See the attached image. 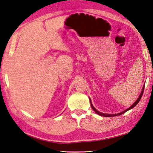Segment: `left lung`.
I'll list each match as a JSON object with an SVG mask.
<instances>
[{"mask_svg": "<svg viewBox=\"0 0 153 153\" xmlns=\"http://www.w3.org/2000/svg\"><path fill=\"white\" fill-rule=\"evenodd\" d=\"M144 87L145 86H143V90H142V91H141V93L140 94V96L139 97V98H138L137 99V101H136L132 105H131L130 107L129 108H127V109H126L125 111H123V112H121V113H120V114H103V113H101V112H100V111H97L95 109V108H94V106H93V104H92V103H91V100H90V101H91V107H92V108H93V109L95 111V112L96 113V114H97L98 115H100V116H104V117H112V116H119V115H121V114H124V113H125L126 111H129V110H130L131 108H134V106L137 105V104L139 103V102L140 101V100L141 99V97H142V95H143V91H144Z\"/></svg>", "mask_w": 153, "mask_h": 153, "instance_id": "8db88e82", "label": "left lung"}]
</instances>
